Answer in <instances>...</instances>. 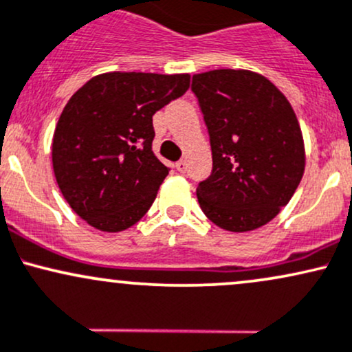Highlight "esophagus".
I'll list each match as a JSON object with an SVG mask.
<instances>
[{"label": "esophagus", "instance_id": "1", "mask_svg": "<svg viewBox=\"0 0 352 352\" xmlns=\"http://www.w3.org/2000/svg\"><path fill=\"white\" fill-rule=\"evenodd\" d=\"M176 169L179 173H186L188 171V163L184 160H181V161H177L176 163Z\"/></svg>", "mask_w": 352, "mask_h": 352}]
</instances>
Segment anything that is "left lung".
Listing matches in <instances>:
<instances>
[{
    "label": "left lung",
    "mask_w": 352,
    "mask_h": 352,
    "mask_svg": "<svg viewBox=\"0 0 352 352\" xmlns=\"http://www.w3.org/2000/svg\"><path fill=\"white\" fill-rule=\"evenodd\" d=\"M212 151L197 201L216 226L261 228L289 203L304 173L302 134L284 94L264 76L214 69L192 76Z\"/></svg>",
    "instance_id": "left-lung-1"
}]
</instances>
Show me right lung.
I'll list each match as a JSON object with an SVG mask.
<instances>
[{"label":"right lung","mask_w":352,"mask_h":352,"mask_svg":"<svg viewBox=\"0 0 352 352\" xmlns=\"http://www.w3.org/2000/svg\"><path fill=\"white\" fill-rule=\"evenodd\" d=\"M189 74L106 73L71 96L53 136L58 186L100 231L136 224L169 168L153 153V114L183 96Z\"/></svg>","instance_id":"1"}]
</instances>
